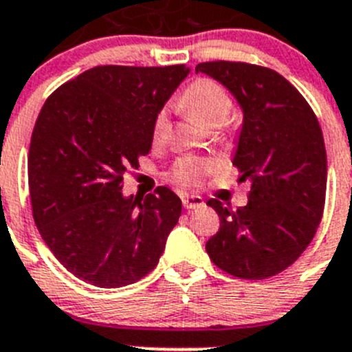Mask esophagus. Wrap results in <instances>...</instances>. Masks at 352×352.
Returning a JSON list of instances; mask_svg holds the SVG:
<instances>
[{"mask_svg": "<svg viewBox=\"0 0 352 352\" xmlns=\"http://www.w3.org/2000/svg\"><path fill=\"white\" fill-rule=\"evenodd\" d=\"M182 201H183V206H185V210H195V208H201L204 206V201L203 197H199V195H182Z\"/></svg>", "mask_w": 352, "mask_h": 352, "instance_id": "34e87169", "label": "esophagus"}]
</instances>
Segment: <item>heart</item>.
Instances as JSON below:
<instances>
[{
  "label": "heart",
  "instance_id": "b5f03b06",
  "mask_svg": "<svg viewBox=\"0 0 352 352\" xmlns=\"http://www.w3.org/2000/svg\"><path fill=\"white\" fill-rule=\"evenodd\" d=\"M182 107H186L197 118L203 126H222L231 116L234 104L231 95L223 86L211 79H199L186 89L182 98ZM170 130V120L167 109L160 111L153 123V139L162 141L167 138ZM211 169L210 162L201 158L185 157L179 158L173 167V178L182 185H197L203 182L204 174Z\"/></svg>",
  "mask_w": 352,
  "mask_h": 352
}]
</instances>
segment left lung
Here are the masks:
<instances>
[{
  "label": "left lung",
  "instance_id": "1",
  "mask_svg": "<svg viewBox=\"0 0 352 352\" xmlns=\"http://www.w3.org/2000/svg\"><path fill=\"white\" fill-rule=\"evenodd\" d=\"M195 72L219 80L241 107L232 166L250 185L247 206L234 211L208 201L220 229L206 252L229 275L263 280L289 268L321 222L328 176L321 126L300 91L272 68L208 61Z\"/></svg>",
  "mask_w": 352,
  "mask_h": 352
}]
</instances>
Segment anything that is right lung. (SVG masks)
<instances>
[{"label": "right lung", "instance_id": "1", "mask_svg": "<svg viewBox=\"0 0 352 352\" xmlns=\"http://www.w3.org/2000/svg\"><path fill=\"white\" fill-rule=\"evenodd\" d=\"M190 68L82 72L49 96L31 133V206L54 257L80 280L116 289L158 264L182 199L167 186L123 195V174L153 142V123Z\"/></svg>", "mask_w": 352, "mask_h": 352}]
</instances>
